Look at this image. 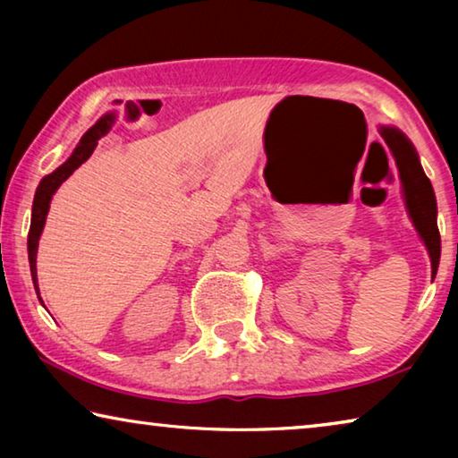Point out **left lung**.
<instances>
[{
    "label": "left lung",
    "instance_id": "1",
    "mask_svg": "<svg viewBox=\"0 0 458 458\" xmlns=\"http://www.w3.org/2000/svg\"><path fill=\"white\" fill-rule=\"evenodd\" d=\"M379 135L390 147V151L396 159L402 185H404V198L410 218H412L414 228L420 234L422 242L428 250L432 262V276L438 270L440 260V234L437 224V198L428 177L418 161V153L414 145L408 141V137L402 131L394 127H379Z\"/></svg>",
    "mask_w": 458,
    "mask_h": 458
}]
</instances>
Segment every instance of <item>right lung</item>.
I'll use <instances>...</instances> for the list:
<instances>
[{"instance_id":"add662e5","label":"right lung","mask_w":458,"mask_h":458,"mask_svg":"<svg viewBox=\"0 0 458 458\" xmlns=\"http://www.w3.org/2000/svg\"><path fill=\"white\" fill-rule=\"evenodd\" d=\"M114 123V117L111 113L105 114L95 127H90L87 133L82 135L81 143L76 145V149L72 151L68 161H64L58 169H54L50 175H46L40 182L34 196V206H32V222H30V232H28V259H30V270H32V281H34V289L38 293V275H36V254H38V242H40V234L44 230L46 224V216H48L50 210V201L52 196L56 193V190L62 185V182H66L68 177L74 174L76 167H81L84 161H87L92 151H95L97 141L103 135H106L111 131Z\"/></svg>"}]
</instances>
